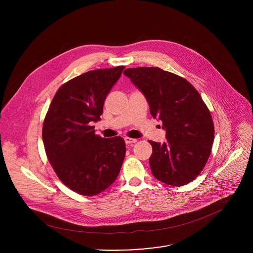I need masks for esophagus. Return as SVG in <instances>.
<instances>
[{"label": "esophagus", "mask_w": 253, "mask_h": 253, "mask_svg": "<svg viewBox=\"0 0 253 253\" xmlns=\"http://www.w3.org/2000/svg\"><path fill=\"white\" fill-rule=\"evenodd\" d=\"M125 141H126V144H133V143H135L137 141V139L130 138V137H126Z\"/></svg>", "instance_id": "obj_1"}]
</instances>
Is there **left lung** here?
Instances as JSON below:
<instances>
[{"instance_id":"8db88e82","label":"left lung","mask_w":253,"mask_h":253,"mask_svg":"<svg viewBox=\"0 0 253 253\" xmlns=\"http://www.w3.org/2000/svg\"><path fill=\"white\" fill-rule=\"evenodd\" d=\"M124 74L144 93L152 117L167 130V143L149 140L153 175L178 187L196 179L214 139L212 117L198 90L186 79L159 67L128 68Z\"/></svg>"}]
</instances>
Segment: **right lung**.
I'll return each mask as SVG.
<instances>
[{
	"label": "right lung",
	"instance_id": "add662e5",
	"mask_svg": "<svg viewBox=\"0 0 253 253\" xmlns=\"http://www.w3.org/2000/svg\"><path fill=\"white\" fill-rule=\"evenodd\" d=\"M125 66L84 73L56 91L42 125L45 154L60 181L83 196H95L119 175L126 143L121 136L102 138L93 122Z\"/></svg>",
	"mask_w": 253,
	"mask_h": 253
}]
</instances>
